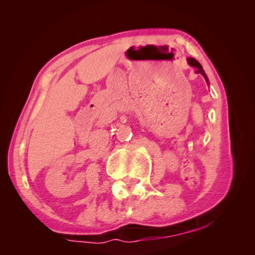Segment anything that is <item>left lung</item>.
<instances>
[{
	"label": "left lung",
	"instance_id": "1",
	"mask_svg": "<svg viewBox=\"0 0 255 255\" xmlns=\"http://www.w3.org/2000/svg\"><path fill=\"white\" fill-rule=\"evenodd\" d=\"M188 63H189V65H191V66H193V67H196L197 68V73H199V74H201L202 76L205 77V80H206V82L207 83H208V77H207V75L205 74V71L202 70V67H201V65L199 64V62H198V60H196L195 58H188Z\"/></svg>",
	"mask_w": 255,
	"mask_h": 255
}]
</instances>
